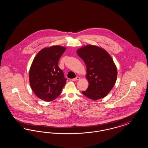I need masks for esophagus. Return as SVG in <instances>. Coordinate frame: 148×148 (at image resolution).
<instances>
[{"label":"esophagus","instance_id":"esophagus-1","mask_svg":"<svg viewBox=\"0 0 148 148\" xmlns=\"http://www.w3.org/2000/svg\"><path fill=\"white\" fill-rule=\"evenodd\" d=\"M79 79H80V77H77L75 78L72 79L71 80H73V81H77V80H79Z\"/></svg>","mask_w":148,"mask_h":148}]
</instances>
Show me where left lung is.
Segmentation results:
<instances>
[{
  "instance_id": "left-lung-1",
  "label": "left lung",
  "mask_w": 148,
  "mask_h": 148,
  "mask_svg": "<svg viewBox=\"0 0 148 148\" xmlns=\"http://www.w3.org/2000/svg\"><path fill=\"white\" fill-rule=\"evenodd\" d=\"M77 54L86 65V77L89 82L83 94L95 100L104 98L113 89L117 77L112 58L103 48L92 45L79 49Z\"/></svg>"
}]
</instances>
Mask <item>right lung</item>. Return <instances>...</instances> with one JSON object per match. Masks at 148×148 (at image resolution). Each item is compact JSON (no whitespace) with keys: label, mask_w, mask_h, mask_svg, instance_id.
<instances>
[{"label":"right lung","mask_w":148,"mask_h":148,"mask_svg":"<svg viewBox=\"0 0 148 148\" xmlns=\"http://www.w3.org/2000/svg\"><path fill=\"white\" fill-rule=\"evenodd\" d=\"M66 48L55 45L41 50L35 56L29 71V82L35 95L50 101L60 95L66 79L58 66Z\"/></svg>","instance_id":"add662e5"}]
</instances>
